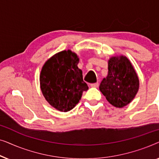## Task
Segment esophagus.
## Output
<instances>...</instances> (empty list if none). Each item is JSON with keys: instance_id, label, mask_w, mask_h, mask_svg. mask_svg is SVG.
Returning a JSON list of instances; mask_svg holds the SVG:
<instances>
[{"instance_id": "1", "label": "esophagus", "mask_w": 159, "mask_h": 159, "mask_svg": "<svg viewBox=\"0 0 159 159\" xmlns=\"http://www.w3.org/2000/svg\"><path fill=\"white\" fill-rule=\"evenodd\" d=\"M99 85V83L98 82H95V83H92L90 84V87H92V88H98Z\"/></svg>"}]
</instances>
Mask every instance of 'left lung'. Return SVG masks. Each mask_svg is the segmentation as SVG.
I'll return each mask as SVG.
<instances>
[{
    "mask_svg": "<svg viewBox=\"0 0 159 159\" xmlns=\"http://www.w3.org/2000/svg\"><path fill=\"white\" fill-rule=\"evenodd\" d=\"M108 73L99 89L112 106L122 108L129 104L138 93L139 79L129 59L124 56L108 60Z\"/></svg>",
    "mask_w": 159,
    "mask_h": 159,
    "instance_id": "8db88e82",
    "label": "left lung"
}]
</instances>
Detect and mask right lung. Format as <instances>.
I'll return each instance as SVG.
<instances>
[{"instance_id":"1","label":"right lung","mask_w":159,"mask_h":159,"mask_svg":"<svg viewBox=\"0 0 159 159\" xmlns=\"http://www.w3.org/2000/svg\"><path fill=\"white\" fill-rule=\"evenodd\" d=\"M79 58L70 50L50 58L43 65L40 76V89L50 105L66 112L79 103L82 93L88 90L78 68Z\"/></svg>"}]
</instances>
